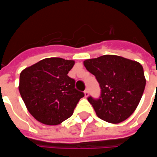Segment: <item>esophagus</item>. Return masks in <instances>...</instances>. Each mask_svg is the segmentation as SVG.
<instances>
[{
  "label": "esophagus",
  "instance_id": "34e87169",
  "mask_svg": "<svg viewBox=\"0 0 157 157\" xmlns=\"http://www.w3.org/2000/svg\"><path fill=\"white\" fill-rule=\"evenodd\" d=\"M84 96H85V98H87L89 96V92L87 90H86L85 92H84Z\"/></svg>",
  "mask_w": 157,
  "mask_h": 157
}]
</instances>
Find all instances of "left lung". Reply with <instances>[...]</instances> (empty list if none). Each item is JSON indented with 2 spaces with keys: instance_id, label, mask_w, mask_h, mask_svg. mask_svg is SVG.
<instances>
[{
  "instance_id": "1",
  "label": "left lung",
  "mask_w": 157,
  "mask_h": 157,
  "mask_svg": "<svg viewBox=\"0 0 157 157\" xmlns=\"http://www.w3.org/2000/svg\"><path fill=\"white\" fill-rule=\"evenodd\" d=\"M83 64L101 87L100 98H88L98 117L112 124L127 119L138 107L145 90L146 80L142 65L113 55L88 59Z\"/></svg>"
}]
</instances>
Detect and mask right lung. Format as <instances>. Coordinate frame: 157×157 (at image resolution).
I'll return each mask as SVG.
<instances>
[{"mask_svg": "<svg viewBox=\"0 0 157 157\" xmlns=\"http://www.w3.org/2000/svg\"><path fill=\"white\" fill-rule=\"evenodd\" d=\"M74 60L46 58L20 73L19 92L26 108L36 120L58 125L73 114L84 93L75 88V80L67 74Z\"/></svg>", "mask_w": 157, "mask_h": 157, "instance_id": "1", "label": "right lung"}]
</instances>
